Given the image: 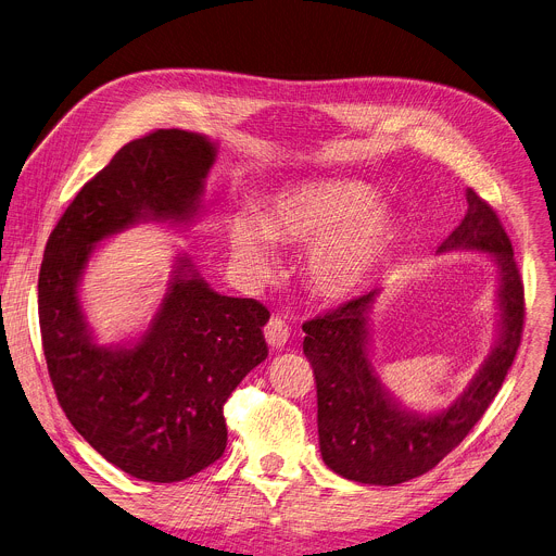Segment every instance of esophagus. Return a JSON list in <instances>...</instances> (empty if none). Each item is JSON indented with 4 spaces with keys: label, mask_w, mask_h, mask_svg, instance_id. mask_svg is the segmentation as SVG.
<instances>
[{
    "label": "esophagus",
    "mask_w": 556,
    "mask_h": 556,
    "mask_svg": "<svg viewBox=\"0 0 556 556\" xmlns=\"http://www.w3.org/2000/svg\"><path fill=\"white\" fill-rule=\"evenodd\" d=\"M264 337H266L270 348H281V345H286V341L290 337V330H288L286 321H281L279 317H273L264 328Z\"/></svg>",
    "instance_id": "34e87169"
}]
</instances>
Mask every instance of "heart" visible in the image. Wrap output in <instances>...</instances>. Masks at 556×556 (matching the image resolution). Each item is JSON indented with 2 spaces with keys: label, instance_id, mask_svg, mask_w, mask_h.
Wrapping results in <instances>:
<instances>
[{
  "label": "heart",
  "instance_id": "b5f03b06",
  "mask_svg": "<svg viewBox=\"0 0 556 556\" xmlns=\"http://www.w3.org/2000/svg\"><path fill=\"white\" fill-rule=\"evenodd\" d=\"M377 199L375 188L350 179L286 188L268 199L260 219L241 213L230 222V255L260 281L277 266L273 243L311 245V286L326 299H345L379 270L399 235L394 213L377 206Z\"/></svg>",
  "mask_w": 556,
  "mask_h": 556
}]
</instances>
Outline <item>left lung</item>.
<instances>
[{"label":"left lung","mask_w":556,"mask_h":556,"mask_svg":"<svg viewBox=\"0 0 556 556\" xmlns=\"http://www.w3.org/2000/svg\"><path fill=\"white\" fill-rule=\"evenodd\" d=\"M466 199V217L437 252L477 250L492 257L498 334L479 372L447 408L421 415L383 388L370 362V313L379 288L304 324V355L317 381L321 457L350 481L396 485L432 470L483 417L515 362L526 308L513 243L472 188Z\"/></svg>","instance_id":"obj_1"}]
</instances>
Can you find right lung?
Listing matches in <instances>:
<instances>
[{
    "label": "right lung",
    "mask_w": 556,
    "mask_h": 556,
    "mask_svg": "<svg viewBox=\"0 0 556 556\" xmlns=\"http://www.w3.org/2000/svg\"><path fill=\"white\" fill-rule=\"evenodd\" d=\"M217 143L155 130L119 148L50 232L39 270V328L50 381L73 428L135 479L184 481L215 464L228 441L224 403L268 357L270 319L255 299L215 292L188 255L132 343H99L79 286L104 239L141 222L190 226Z\"/></svg>",
    "instance_id": "right-lung-1"
}]
</instances>
